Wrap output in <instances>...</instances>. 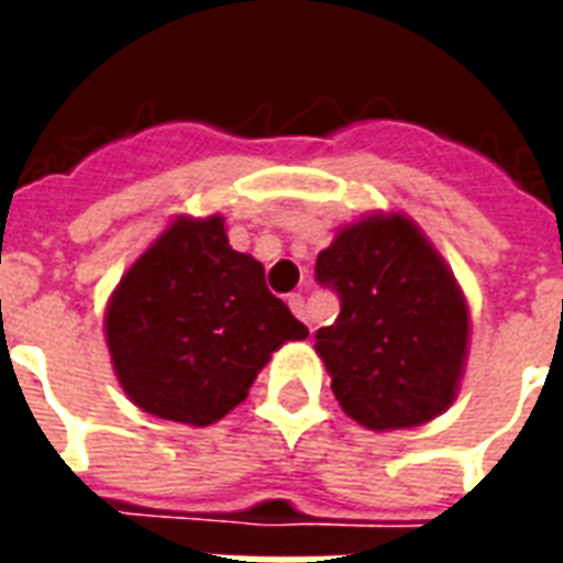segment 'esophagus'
Listing matches in <instances>:
<instances>
[{
  "instance_id": "34e87169",
  "label": "esophagus",
  "mask_w": 563,
  "mask_h": 563,
  "mask_svg": "<svg viewBox=\"0 0 563 563\" xmlns=\"http://www.w3.org/2000/svg\"><path fill=\"white\" fill-rule=\"evenodd\" d=\"M289 307H292V313L298 319H305L307 322V305H305V298H301V295H289ZM313 331V329H310Z\"/></svg>"
}]
</instances>
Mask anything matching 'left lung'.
<instances>
[{"mask_svg": "<svg viewBox=\"0 0 563 563\" xmlns=\"http://www.w3.org/2000/svg\"><path fill=\"white\" fill-rule=\"evenodd\" d=\"M341 317L317 353L343 413L371 431L431 422L459 395L471 317L443 256L404 213H374L317 256Z\"/></svg>", "mask_w": 563, "mask_h": 563, "instance_id": "obj_1", "label": "left lung"}]
</instances>
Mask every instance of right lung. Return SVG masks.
Wrapping results in <instances>:
<instances>
[{
    "instance_id": "right-lung-1",
    "label": "right lung",
    "mask_w": 563,
    "mask_h": 563,
    "mask_svg": "<svg viewBox=\"0 0 563 563\" xmlns=\"http://www.w3.org/2000/svg\"><path fill=\"white\" fill-rule=\"evenodd\" d=\"M104 338L129 401L184 424H213L286 341L307 329L265 286V268L238 253L225 220L177 217L123 274Z\"/></svg>"
}]
</instances>
